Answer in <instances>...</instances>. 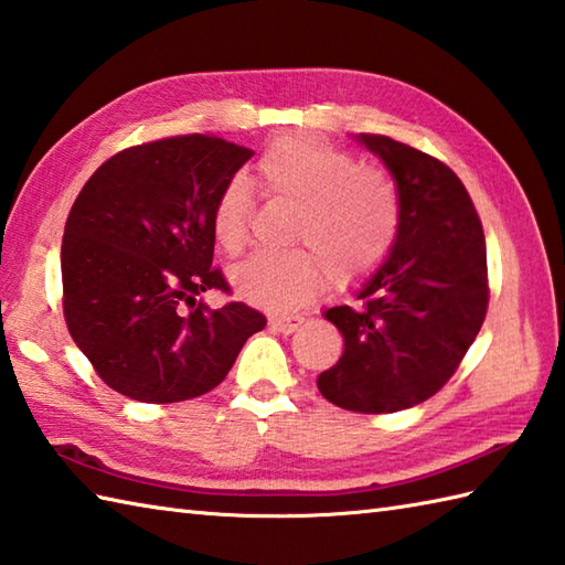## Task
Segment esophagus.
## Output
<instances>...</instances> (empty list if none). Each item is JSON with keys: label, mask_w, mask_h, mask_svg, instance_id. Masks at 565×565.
<instances>
[{"label": "esophagus", "mask_w": 565, "mask_h": 565, "mask_svg": "<svg viewBox=\"0 0 565 565\" xmlns=\"http://www.w3.org/2000/svg\"><path fill=\"white\" fill-rule=\"evenodd\" d=\"M305 324V317L299 315H287V317H270V327L278 329L280 333H292Z\"/></svg>", "instance_id": "1"}]
</instances>
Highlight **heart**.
<instances>
[{
    "label": "heart",
    "instance_id": "1",
    "mask_svg": "<svg viewBox=\"0 0 565 565\" xmlns=\"http://www.w3.org/2000/svg\"><path fill=\"white\" fill-rule=\"evenodd\" d=\"M268 198L295 204L292 241L309 248L258 250L228 273L234 292L266 309H292L312 299L327 280H355L371 273L397 232L395 190L383 172L359 168L339 148L315 138L275 141L258 160ZM250 192L241 178L216 194L212 228L226 253L246 246Z\"/></svg>",
    "mask_w": 565,
    "mask_h": 565
}]
</instances>
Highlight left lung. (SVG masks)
<instances>
[{"instance_id": "obj_1", "label": "left lung", "mask_w": 565, "mask_h": 565, "mask_svg": "<svg viewBox=\"0 0 565 565\" xmlns=\"http://www.w3.org/2000/svg\"><path fill=\"white\" fill-rule=\"evenodd\" d=\"M355 141L395 180L397 234L355 290L361 307L324 312L343 353L317 387L337 407L385 414L429 399L456 373L488 312V256L473 200L451 168L387 136Z\"/></svg>"}]
</instances>
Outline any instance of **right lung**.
<instances>
[{"label": "right lung", "mask_w": 565, "mask_h": 565, "mask_svg": "<svg viewBox=\"0 0 565 565\" xmlns=\"http://www.w3.org/2000/svg\"><path fill=\"white\" fill-rule=\"evenodd\" d=\"M250 156L218 136H172L111 156L77 194L61 246L63 315L117 393L151 405L200 397L266 327L244 302L198 299L228 290L212 268V210Z\"/></svg>", "instance_id": "add662e5"}]
</instances>
